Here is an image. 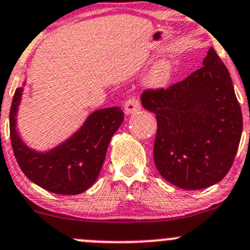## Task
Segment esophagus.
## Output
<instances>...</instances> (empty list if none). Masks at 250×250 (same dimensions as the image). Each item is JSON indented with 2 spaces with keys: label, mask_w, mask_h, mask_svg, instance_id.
Listing matches in <instances>:
<instances>
[{
  "label": "esophagus",
  "mask_w": 250,
  "mask_h": 250,
  "mask_svg": "<svg viewBox=\"0 0 250 250\" xmlns=\"http://www.w3.org/2000/svg\"><path fill=\"white\" fill-rule=\"evenodd\" d=\"M139 109H141V102H139V100L137 99V97H132V99H129L128 101H125V113L127 114V116L136 113Z\"/></svg>",
  "instance_id": "obj_1"
}]
</instances>
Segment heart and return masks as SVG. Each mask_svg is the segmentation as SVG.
I'll list each match as a JSON object with an SVG mask.
<instances>
[{"label":"heart","mask_w":250,"mask_h":250,"mask_svg":"<svg viewBox=\"0 0 250 250\" xmlns=\"http://www.w3.org/2000/svg\"><path fill=\"white\" fill-rule=\"evenodd\" d=\"M174 74L175 65L172 60L169 58H163L151 66L146 83L150 88H164L171 83Z\"/></svg>","instance_id":"heart-1"}]
</instances>
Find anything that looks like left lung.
I'll use <instances>...</instances> for the list:
<instances>
[{
  "mask_svg": "<svg viewBox=\"0 0 250 250\" xmlns=\"http://www.w3.org/2000/svg\"><path fill=\"white\" fill-rule=\"evenodd\" d=\"M204 67L164 90H146L142 104L157 117L154 162L163 178L185 190L220 183L229 171L243 129L227 67L213 48Z\"/></svg>",
  "mask_w": 250,
  "mask_h": 250,
  "instance_id": "8db88e82",
  "label": "left lung"
}]
</instances>
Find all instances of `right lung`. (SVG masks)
Here are the masks:
<instances>
[{
  "instance_id": "1",
  "label": "right lung",
  "mask_w": 250,
  "mask_h": 250,
  "mask_svg": "<svg viewBox=\"0 0 250 250\" xmlns=\"http://www.w3.org/2000/svg\"><path fill=\"white\" fill-rule=\"evenodd\" d=\"M22 93L23 87L16 90L9 111L11 143L22 171L36 185L58 195H79L86 191L99 178L109 141L122 125L121 107L92 112L66 141L49 150L38 151L28 146L17 130Z\"/></svg>"
}]
</instances>
